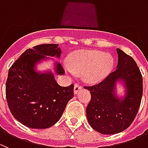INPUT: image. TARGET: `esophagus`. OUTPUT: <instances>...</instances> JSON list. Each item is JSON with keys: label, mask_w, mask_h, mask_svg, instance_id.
<instances>
[{"label": "esophagus", "mask_w": 148, "mask_h": 148, "mask_svg": "<svg viewBox=\"0 0 148 148\" xmlns=\"http://www.w3.org/2000/svg\"><path fill=\"white\" fill-rule=\"evenodd\" d=\"M81 88H82V86H81L79 84H78V83L74 84V94H77V93H78V91H79V90H80Z\"/></svg>", "instance_id": "esophagus-1"}]
</instances>
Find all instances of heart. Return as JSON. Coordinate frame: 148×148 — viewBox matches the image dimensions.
<instances>
[{
  "mask_svg": "<svg viewBox=\"0 0 148 148\" xmlns=\"http://www.w3.org/2000/svg\"><path fill=\"white\" fill-rule=\"evenodd\" d=\"M67 71L73 74H82L87 81L96 82L101 81L108 74L114 66V58L110 54L97 50L79 51L69 58Z\"/></svg>",
  "mask_w": 148,
  "mask_h": 148,
  "instance_id": "obj_1",
  "label": "heart"
}]
</instances>
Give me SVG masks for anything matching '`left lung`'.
I'll use <instances>...</instances> for the list:
<instances>
[{
	"label": "left lung",
	"mask_w": 148,
	"mask_h": 148,
	"mask_svg": "<svg viewBox=\"0 0 148 148\" xmlns=\"http://www.w3.org/2000/svg\"><path fill=\"white\" fill-rule=\"evenodd\" d=\"M116 51V70L99 83L84 86L91 96L86 108L89 125L102 134H118L127 129L134 122L142 100V76L136 62L121 49H117ZM121 79L125 81L127 93L119 101L114 94V87Z\"/></svg>",
	"instance_id": "left-lung-1"
}]
</instances>
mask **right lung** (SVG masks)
Returning a JSON list of instances; mask_svg holds the SVG:
<instances>
[{
    "mask_svg": "<svg viewBox=\"0 0 148 148\" xmlns=\"http://www.w3.org/2000/svg\"><path fill=\"white\" fill-rule=\"evenodd\" d=\"M61 51L58 44H41L21 54L8 73L6 97L13 116L30 128L43 129L60 119L69 101L74 97V85L59 86L51 72L38 74L34 67L46 56H57ZM58 74H65L58 63Z\"/></svg>",
    "mask_w": 148,
    "mask_h": 148,
    "instance_id": "right-lung-1",
    "label": "right lung"
}]
</instances>
